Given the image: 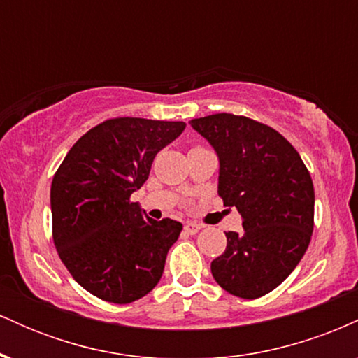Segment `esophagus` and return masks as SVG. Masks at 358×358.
<instances>
[{
    "label": "esophagus",
    "instance_id": "obj_1",
    "mask_svg": "<svg viewBox=\"0 0 358 358\" xmlns=\"http://www.w3.org/2000/svg\"><path fill=\"white\" fill-rule=\"evenodd\" d=\"M200 225L199 224H193V222H188V224H185V227H183V231H185V234H188V236H195L196 232L200 231Z\"/></svg>",
    "mask_w": 358,
    "mask_h": 358
}]
</instances>
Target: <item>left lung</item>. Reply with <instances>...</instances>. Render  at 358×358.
<instances>
[{
	"label": "left lung",
	"mask_w": 358,
	"mask_h": 358,
	"mask_svg": "<svg viewBox=\"0 0 358 358\" xmlns=\"http://www.w3.org/2000/svg\"><path fill=\"white\" fill-rule=\"evenodd\" d=\"M190 124L219 156V195L244 227L225 232L227 248L212 261V276L234 296H264L293 273L311 241L310 171L285 136L254 119L222 113Z\"/></svg>",
	"instance_id": "obj_1"
}]
</instances>
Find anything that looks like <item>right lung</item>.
Wrapping results in <instances>:
<instances>
[{
	"label": "right lung",
	"instance_id": "1",
	"mask_svg": "<svg viewBox=\"0 0 358 358\" xmlns=\"http://www.w3.org/2000/svg\"><path fill=\"white\" fill-rule=\"evenodd\" d=\"M182 121L108 119L71 148L53 175L52 232L57 252L79 285L126 305L158 285L183 225L153 220L131 202L158 151L183 133Z\"/></svg>",
	"mask_w": 358,
	"mask_h": 358
}]
</instances>
